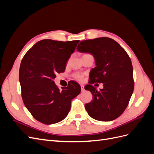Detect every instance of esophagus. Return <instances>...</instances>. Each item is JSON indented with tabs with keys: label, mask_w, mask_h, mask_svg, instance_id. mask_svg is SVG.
<instances>
[{
	"label": "esophagus",
	"mask_w": 154,
	"mask_h": 154,
	"mask_svg": "<svg viewBox=\"0 0 154 154\" xmlns=\"http://www.w3.org/2000/svg\"><path fill=\"white\" fill-rule=\"evenodd\" d=\"M81 89H82V91H83L85 89H84V85H81Z\"/></svg>",
	"instance_id": "34e87169"
}]
</instances>
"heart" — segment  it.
<instances>
[{
    "instance_id": "b5f03b06",
    "label": "heart",
    "mask_w": 154,
    "mask_h": 154,
    "mask_svg": "<svg viewBox=\"0 0 154 154\" xmlns=\"http://www.w3.org/2000/svg\"><path fill=\"white\" fill-rule=\"evenodd\" d=\"M74 78H75V79H76V80H82V76L81 75V74H74Z\"/></svg>"
}]
</instances>
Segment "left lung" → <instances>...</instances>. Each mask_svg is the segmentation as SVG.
<instances>
[{"instance_id":"obj_1","label":"left lung","mask_w":154,"mask_h":154,"mask_svg":"<svg viewBox=\"0 0 154 154\" xmlns=\"http://www.w3.org/2000/svg\"><path fill=\"white\" fill-rule=\"evenodd\" d=\"M77 51L91 54L96 67L90 72L89 91L93 100L85 105L88 114L101 122H110L118 118L127 108L134 91L133 67L125 49L113 39L101 37L80 42ZM104 83L97 91L91 85Z\"/></svg>"}]
</instances>
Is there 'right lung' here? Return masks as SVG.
<instances>
[{"label": "right lung", "mask_w": 154, "mask_h": 154, "mask_svg": "<svg viewBox=\"0 0 154 154\" xmlns=\"http://www.w3.org/2000/svg\"><path fill=\"white\" fill-rule=\"evenodd\" d=\"M79 42L40 40L22 60L19 81L22 100L34 118L41 123L51 125L66 118L71 100L81 92L80 85L74 81L62 89L54 82L57 73L64 72Z\"/></svg>", "instance_id": "right-lung-1"}]
</instances>
